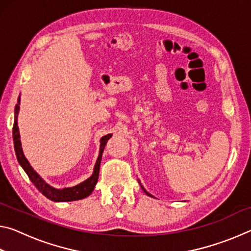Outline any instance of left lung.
I'll use <instances>...</instances> for the list:
<instances>
[{
	"label": "left lung",
	"mask_w": 251,
	"mask_h": 251,
	"mask_svg": "<svg viewBox=\"0 0 251 251\" xmlns=\"http://www.w3.org/2000/svg\"><path fill=\"white\" fill-rule=\"evenodd\" d=\"M141 187H142V189H143V190H144V193H145V194H146V195H148V196H151V197H152V196H151V194H150V193H147V192H146V190H145V188H144V187H143V186H142V185H141Z\"/></svg>",
	"instance_id": "1"
}]
</instances>
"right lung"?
I'll list each match as a JSON object with an SVG mask.
<instances>
[{
  "mask_svg": "<svg viewBox=\"0 0 251 251\" xmlns=\"http://www.w3.org/2000/svg\"><path fill=\"white\" fill-rule=\"evenodd\" d=\"M20 101H21V95L19 96L18 104L15 106V114H14V125H13V141H14V150L16 157L21 166L24 169V172L27 174V176L31 181L34 184L40 192L44 195L46 198L50 199V201L61 202V201H79V199L86 198L93 193L95 188V185L99 180L100 175V166L101 155H103L104 148L106 143L108 139L112 137V134H107L100 138V155L97 157V160L94 166V172H93L92 176L87 178L86 180L80 182V184L76 185L74 187H67V188L57 189L54 187L50 186L43 178H42L39 174L34 171L33 167L29 165L26 157L24 156V152L22 150V144H21L20 139V131L18 126V115L20 112Z\"/></svg>",
  "mask_w": 251,
  "mask_h": 251,
  "instance_id": "add662e5",
  "label": "right lung"
}]
</instances>
